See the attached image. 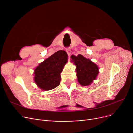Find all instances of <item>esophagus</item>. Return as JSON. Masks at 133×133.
I'll return each mask as SVG.
<instances>
[{
	"instance_id": "34e87169",
	"label": "esophagus",
	"mask_w": 133,
	"mask_h": 133,
	"mask_svg": "<svg viewBox=\"0 0 133 133\" xmlns=\"http://www.w3.org/2000/svg\"><path fill=\"white\" fill-rule=\"evenodd\" d=\"M66 51L67 53V54L68 56H70V54H71V49H70V48H67L66 49Z\"/></svg>"
}]
</instances>
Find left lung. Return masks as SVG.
Returning <instances> with one entry per match:
<instances>
[{
  "mask_svg": "<svg viewBox=\"0 0 133 133\" xmlns=\"http://www.w3.org/2000/svg\"><path fill=\"white\" fill-rule=\"evenodd\" d=\"M72 61L76 65V76L78 83L83 86L90 84L99 73V69L90 59H87L81 55L71 57Z\"/></svg>",
  "mask_w": 133,
  "mask_h": 133,
  "instance_id": "left-lung-1",
  "label": "left lung"
}]
</instances>
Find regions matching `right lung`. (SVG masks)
Listing matches in <instances>:
<instances>
[{
  "label": "right lung",
  "instance_id": "obj_1",
  "mask_svg": "<svg viewBox=\"0 0 133 133\" xmlns=\"http://www.w3.org/2000/svg\"><path fill=\"white\" fill-rule=\"evenodd\" d=\"M68 60L67 53L60 50L46 59L34 70V81L40 89L48 91L60 83V73Z\"/></svg>",
  "mask_w": 133,
  "mask_h": 133
}]
</instances>
